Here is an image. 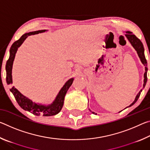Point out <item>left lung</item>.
I'll return each mask as SVG.
<instances>
[{"instance_id": "8db88e82", "label": "left lung", "mask_w": 150, "mask_h": 150, "mask_svg": "<svg viewBox=\"0 0 150 150\" xmlns=\"http://www.w3.org/2000/svg\"><path fill=\"white\" fill-rule=\"evenodd\" d=\"M126 34H125V35H126V38L128 39V40L130 42L131 45H132V47L136 51L137 54H138L139 59H140L141 62L142 63V64L145 66V73H144V85H143V87L144 88L146 85L147 80H148V79H147V72H148V67H147V65H147V61H146V59L145 57V55H144V48L143 44H142V42L135 35L132 34V33L131 32L127 31V32H126ZM142 91V89L139 91V92L138 93V95H137L136 96L135 100H134V102L132 103L130 106H128V107L132 106L136 103V101L138 99L139 95H140ZM92 113L96 115V114L94 112H93Z\"/></svg>"}]
</instances>
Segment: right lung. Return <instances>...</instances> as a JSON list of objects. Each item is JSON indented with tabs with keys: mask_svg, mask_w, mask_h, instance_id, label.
Segmentation results:
<instances>
[{
	"mask_svg": "<svg viewBox=\"0 0 150 150\" xmlns=\"http://www.w3.org/2000/svg\"><path fill=\"white\" fill-rule=\"evenodd\" d=\"M45 31H47V30H41L26 33V34L22 35L21 38H20L18 40H17V41L12 44L11 49H10V56L6 64V79L7 84L9 85L12 83V65H13L15 55H16L18 47L23 44L24 40H26L29 35L38 34H40V33L45 32ZM73 80H74L73 78L69 79L65 83V85L63 86V87L61 88L59 93L57 94V95L56 96V97H55V100L53 101L52 103H51L50 105H42V104L33 102V101L32 100H30V98L22 95V94L14 87H12L11 89H10V91H11V92L12 94H13V95L14 96L15 98H16L18 104L20 107L22 109H24V110L28 111L35 116H54L59 113L61 110H62L63 105V102H64L65 96L66 95V93H67V90L69 89L71 85H72Z\"/></svg>",
	"mask_w": 150,
	"mask_h": 150,
	"instance_id": "right-lung-1",
	"label": "right lung"
}]
</instances>
